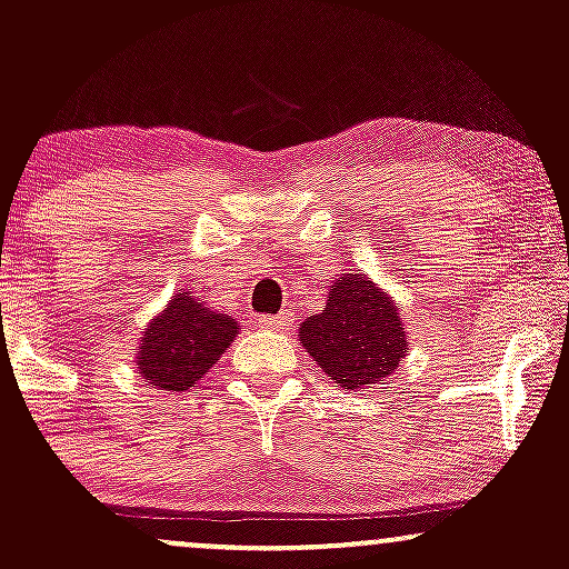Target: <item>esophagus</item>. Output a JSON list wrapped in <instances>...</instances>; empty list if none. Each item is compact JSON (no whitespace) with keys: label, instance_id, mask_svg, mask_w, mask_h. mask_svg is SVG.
Segmentation results:
<instances>
[{"label":"esophagus","instance_id":"esophagus-1","mask_svg":"<svg viewBox=\"0 0 569 569\" xmlns=\"http://www.w3.org/2000/svg\"><path fill=\"white\" fill-rule=\"evenodd\" d=\"M291 321H293L291 312H278V316H259L257 318L259 329H264V331H283V329H289Z\"/></svg>","mask_w":569,"mask_h":569}]
</instances>
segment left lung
Masks as SVG:
<instances>
[{
	"mask_svg": "<svg viewBox=\"0 0 569 569\" xmlns=\"http://www.w3.org/2000/svg\"><path fill=\"white\" fill-rule=\"evenodd\" d=\"M299 342L348 390L382 382L409 352L398 307L369 278L352 272L331 286L323 312L305 318Z\"/></svg>",
	"mask_w": 569,
	"mask_h": 569,
	"instance_id": "8db88e82",
	"label": "left lung"
}]
</instances>
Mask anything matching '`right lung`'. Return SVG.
<instances>
[{
	"mask_svg": "<svg viewBox=\"0 0 569 569\" xmlns=\"http://www.w3.org/2000/svg\"><path fill=\"white\" fill-rule=\"evenodd\" d=\"M234 335V318L213 312L189 291L176 293L143 331L139 375L160 390H189L219 361Z\"/></svg>",
	"mask_w": 569,
	"mask_h": 569,
	"instance_id": "add662e5",
	"label": "right lung"
}]
</instances>
